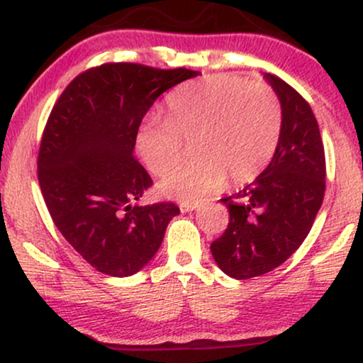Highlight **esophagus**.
I'll list each match as a JSON object with an SVG mask.
<instances>
[{
  "label": "esophagus",
  "instance_id": "34e87169",
  "mask_svg": "<svg viewBox=\"0 0 363 363\" xmlns=\"http://www.w3.org/2000/svg\"><path fill=\"white\" fill-rule=\"evenodd\" d=\"M201 206L199 201H182L181 209L182 211H193V209H198Z\"/></svg>",
  "mask_w": 363,
  "mask_h": 363
}]
</instances>
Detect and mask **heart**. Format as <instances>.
I'll list each match as a JSON object with an SVG mask.
<instances>
[{
  "instance_id": "b5f03b06",
  "label": "heart",
  "mask_w": 363,
  "mask_h": 363,
  "mask_svg": "<svg viewBox=\"0 0 363 363\" xmlns=\"http://www.w3.org/2000/svg\"><path fill=\"white\" fill-rule=\"evenodd\" d=\"M282 132L277 94L260 82L235 74L206 76L179 87L167 101V120H148L135 145L154 176H165L191 143L193 162L160 182L165 196L194 201L226 182L255 179L276 152Z\"/></svg>"
}]
</instances>
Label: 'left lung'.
<instances>
[{"label":"left lung","mask_w":363,"mask_h":363,"mask_svg":"<svg viewBox=\"0 0 363 363\" xmlns=\"http://www.w3.org/2000/svg\"><path fill=\"white\" fill-rule=\"evenodd\" d=\"M282 106L276 154L252 184L221 201L230 213L225 233L211 243L226 276L259 277L298 250L320 211L326 187L325 147L314 113L294 87L265 74Z\"/></svg>","instance_id":"8db88e82"}]
</instances>
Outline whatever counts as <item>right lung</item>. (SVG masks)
I'll list each match as a JSON object with an SVG mask.
<instances>
[{
    "label": "right lung",
    "mask_w": 363,
    "mask_h": 363,
    "mask_svg": "<svg viewBox=\"0 0 363 363\" xmlns=\"http://www.w3.org/2000/svg\"><path fill=\"white\" fill-rule=\"evenodd\" d=\"M196 71L106 62L69 82L40 140L37 176L52 221L98 272L126 277L159 250L179 206H138L152 177L135 159V138L155 99Z\"/></svg>",
    "instance_id": "add662e5"
}]
</instances>
